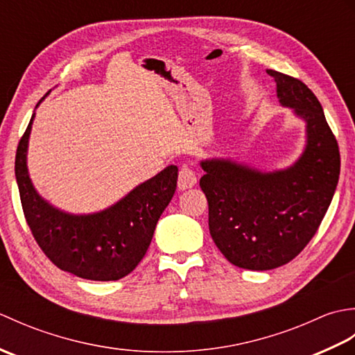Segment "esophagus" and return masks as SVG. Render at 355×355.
I'll use <instances>...</instances> for the list:
<instances>
[{
  "instance_id": "esophagus-1",
  "label": "esophagus",
  "mask_w": 355,
  "mask_h": 355,
  "mask_svg": "<svg viewBox=\"0 0 355 355\" xmlns=\"http://www.w3.org/2000/svg\"><path fill=\"white\" fill-rule=\"evenodd\" d=\"M198 182V177L197 173H195L193 169H191L189 166H183L182 169H180L178 173V189L180 191H186V189H191Z\"/></svg>"
}]
</instances>
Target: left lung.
<instances>
[{
  "instance_id": "obj_1",
  "label": "left lung",
  "mask_w": 355,
  "mask_h": 355,
  "mask_svg": "<svg viewBox=\"0 0 355 355\" xmlns=\"http://www.w3.org/2000/svg\"><path fill=\"white\" fill-rule=\"evenodd\" d=\"M284 108L305 122L302 154L288 168L262 171L233 158L201 160L209 230L233 266L271 270L290 262L318 232L334 197L340 154L322 105L304 82L267 70Z\"/></svg>"
}]
</instances>
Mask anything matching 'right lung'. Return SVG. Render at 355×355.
<instances>
[{
	"label": "right lung",
	"mask_w": 355,
	"mask_h": 355,
	"mask_svg": "<svg viewBox=\"0 0 355 355\" xmlns=\"http://www.w3.org/2000/svg\"><path fill=\"white\" fill-rule=\"evenodd\" d=\"M33 120L35 112L17 149L15 175L37 245L56 267L82 279L117 281L130 275L145 256L158 218L175 193L178 168L168 166L99 212H65L42 198L28 175L27 150Z\"/></svg>",
	"instance_id": "1"
}]
</instances>
